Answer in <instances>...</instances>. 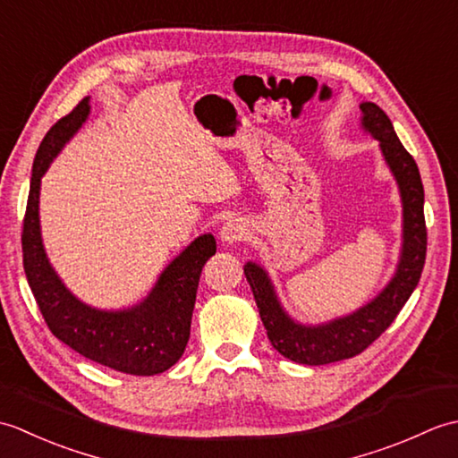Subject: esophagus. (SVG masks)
Returning a JSON list of instances; mask_svg holds the SVG:
<instances>
[{
    "label": "esophagus",
    "mask_w": 458,
    "mask_h": 458,
    "mask_svg": "<svg viewBox=\"0 0 458 458\" xmlns=\"http://www.w3.org/2000/svg\"><path fill=\"white\" fill-rule=\"evenodd\" d=\"M248 236V226L246 222L242 220H228L224 226L220 228V240L226 242V244H236V242H242Z\"/></svg>",
    "instance_id": "34e87169"
}]
</instances>
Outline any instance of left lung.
Returning a JSON list of instances; mask_svg holds the SVG:
<instances>
[{"mask_svg": "<svg viewBox=\"0 0 458 458\" xmlns=\"http://www.w3.org/2000/svg\"><path fill=\"white\" fill-rule=\"evenodd\" d=\"M362 128L379 141L387 167L397 181L403 204V246L400 264L382 293L352 315L318 327L295 323L279 305L276 289L258 264L244 266V274L259 309L271 344L281 356L307 366H320L352 358L374 343L390 327L420 284L427 254V228L423 214V182L417 163L402 145L386 112L372 102L360 104Z\"/></svg>", "mask_w": 458, "mask_h": 458, "instance_id": "1", "label": "left lung"}]
</instances>
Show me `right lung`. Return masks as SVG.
I'll return each mask as SVG.
<instances>
[{
    "label": "right lung",
    "mask_w": 458,
    "mask_h": 458,
    "mask_svg": "<svg viewBox=\"0 0 458 458\" xmlns=\"http://www.w3.org/2000/svg\"><path fill=\"white\" fill-rule=\"evenodd\" d=\"M89 100H81L71 114L58 120L37 149L21 234L25 276L47 327L58 340L84 358L123 374H161L177 364L187 348L200 271L216 254V240L212 234L194 240L165 267L151 293L131 309H94L64 287L43 248L38 191L48 165L89 118Z\"/></svg>",
    "instance_id": "right-lung-1"
}]
</instances>
